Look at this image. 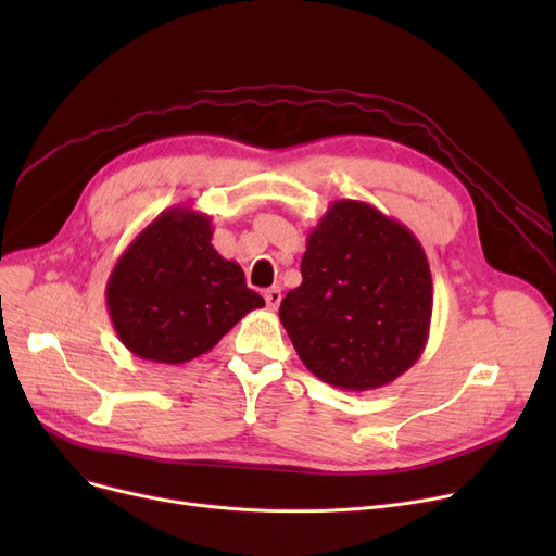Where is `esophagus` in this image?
Returning a JSON list of instances; mask_svg holds the SVG:
<instances>
[{"mask_svg": "<svg viewBox=\"0 0 556 556\" xmlns=\"http://www.w3.org/2000/svg\"><path fill=\"white\" fill-rule=\"evenodd\" d=\"M279 302H281V290H279V286L268 288V290H266V304H268V308L275 311V308L279 306Z\"/></svg>", "mask_w": 556, "mask_h": 556, "instance_id": "34e87169", "label": "esophagus"}]
</instances>
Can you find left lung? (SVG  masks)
<instances>
[{
	"label": "left lung",
	"instance_id": "1",
	"mask_svg": "<svg viewBox=\"0 0 556 556\" xmlns=\"http://www.w3.org/2000/svg\"><path fill=\"white\" fill-rule=\"evenodd\" d=\"M432 317L426 252L403 223L361 200H336L308 231L302 283L279 319L319 381L383 388L424 354Z\"/></svg>",
	"mask_w": 556,
	"mask_h": 556
}]
</instances>
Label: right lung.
I'll use <instances>...</instances> for the list:
<instances>
[{
  "instance_id": "1",
  "label": "right lung",
  "mask_w": 556,
  "mask_h": 556,
  "mask_svg": "<svg viewBox=\"0 0 556 556\" xmlns=\"http://www.w3.org/2000/svg\"><path fill=\"white\" fill-rule=\"evenodd\" d=\"M212 218L187 204L162 212L116 258L105 286L112 327L130 354L189 363L266 306L237 261L212 245Z\"/></svg>"
}]
</instances>
